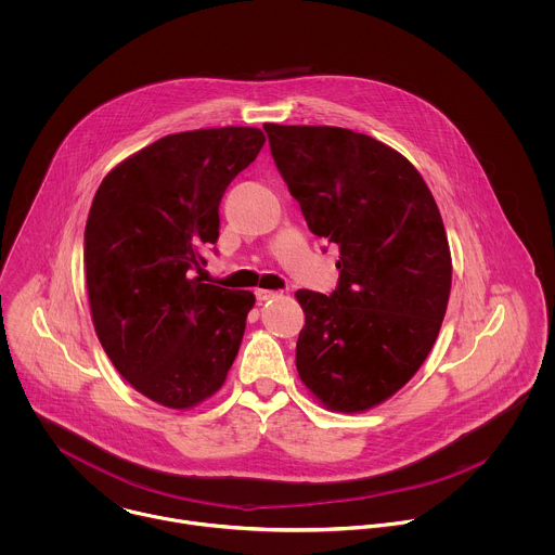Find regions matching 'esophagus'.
<instances>
[{"instance_id": "esophagus-1", "label": "esophagus", "mask_w": 555, "mask_h": 555, "mask_svg": "<svg viewBox=\"0 0 555 555\" xmlns=\"http://www.w3.org/2000/svg\"><path fill=\"white\" fill-rule=\"evenodd\" d=\"M254 295H256V301H258V304H262V301L275 299V297H278L280 293H278V291H267V288H258V291H256Z\"/></svg>"}]
</instances>
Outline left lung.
I'll return each mask as SVG.
<instances>
[{
    "instance_id": "left-lung-1",
    "label": "left lung",
    "mask_w": 555,
    "mask_h": 555,
    "mask_svg": "<svg viewBox=\"0 0 555 555\" xmlns=\"http://www.w3.org/2000/svg\"><path fill=\"white\" fill-rule=\"evenodd\" d=\"M264 132L310 231L339 247L335 291H297V372L326 408L367 410L416 374L447 312L453 267L438 205L418 170L367 134Z\"/></svg>"
}]
</instances>
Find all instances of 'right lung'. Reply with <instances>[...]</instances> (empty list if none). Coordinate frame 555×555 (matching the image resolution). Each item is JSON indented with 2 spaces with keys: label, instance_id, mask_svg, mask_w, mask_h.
Segmentation results:
<instances>
[{
  "label": "right lung",
  "instance_id": "1",
  "mask_svg": "<svg viewBox=\"0 0 555 555\" xmlns=\"http://www.w3.org/2000/svg\"><path fill=\"white\" fill-rule=\"evenodd\" d=\"M264 145L256 128L168 134L113 168L85 227L91 318L117 372L168 408L214 396L237 357L247 291L205 284L220 203Z\"/></svg>",
  "mask_w": 555,
  "mask_h": 555
}]
</instances>
